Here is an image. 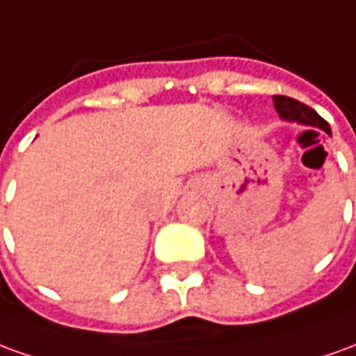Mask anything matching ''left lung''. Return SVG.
<instances>
[{"instance_id": "left-lung-1", "label": "left lung", "mask_w": 356, "mask_h": 356, "mask_svg": "<svg viewBox=\"0 0 356 356\" xmlns=\"http://www.w3.org/2000/svg\"><path fill=\"white\" fill-rule=\"evenodd\" d=\"M273 108L280 113V118L283 121L300 123V125L308 127H318V129H322V131H325L327 135L332 136V129L327 125V121L320 118L314 109L305 106L302 102L293 100V98H287V96H273Z\"/></svg>"}]
</instances>
